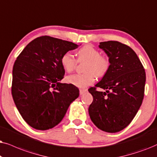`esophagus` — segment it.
I'll list each match as a JSON object with an SVG mask.
<instances>
[{
	"label": "esophagus",
	"mask_w": 157,
	"mask_h": 157,
	"mask_svg": "<svg viewBox=\"0 0 157 157\" xmlns=\"http://www.w3.org/2000/svg\"><path fill=\"white\" fill-rule=\"evenodd\" d=\"M87 89H80V95H83V94H85V93H87Z\"/></svg>",
	"instance_id": "34e87169"
}]
</instances>
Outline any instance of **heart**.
I'll return each mask as SVG.
<instances>
[{"label": "heart", "mask_w": 157, "mask_h": 157, "mask_svg": "<svg viewBox=\"0 0 157 157\" xmlns=\"http://www.w3.org/2000/svg\"><path fill=\"white\" fill-rule=\"evenodd\" d=\"M78 61H87L85 65V72L82 74L71 75L67 77V81L75 86L86 87L93 84L95 77H103L110 67V61L107 57L100 55V52L91 45H85L77 52ZM77 64L74 56L70 52H66L61 58V64L64 70L71 72L75 70Z\"/></svg>", "instance_id": "1"}]
</instances>
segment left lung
<instances>
[{
    "label": "left lung",
    "mask_w": 157,
    "mask_h": 157,
    "mask_svg": "<svg viewBox=\"0 0 157 157\" xmlns=\"http://www.w3.org/2000/svg\"><path fill=\"white\" fill-rule=\"evenodd\" d=\"M99 47L108 55L110 67L101 80L88 90L93 97L88 112L98 128L116 133L128 126L141 107L146 73L136 54L128 46L108 41L100 42ZM96 87L106 90L98 91Z\"/></svg>",
    "instance_id": "obj_1"
}]
</instances>
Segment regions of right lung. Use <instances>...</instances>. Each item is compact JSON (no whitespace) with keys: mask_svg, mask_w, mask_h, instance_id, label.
Instances as JSON below:
<instances>
[{"mask_svg":"<svg viewBox=\"0 0 157 157\" xmlns=\"http://www.w3.org/2000/svg\"><path fill=\"white\" fill-rule=\"evenodd\" d=\"M78 45L49 36L31 41L13 67L11 93L24 120L37 130H48L61 122L79 89L61 83L64 73L62 56Z\"/></svg>","mask_w":157,"mask_h":157,"instance_id":"1","label":"right lung"}]
</instances>
